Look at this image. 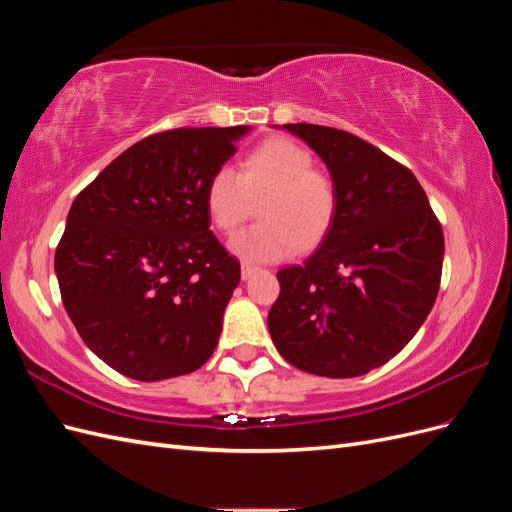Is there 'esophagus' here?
Instances as JSON below:
<instances>
[{
  "instance_id": "34e87169",
  "label": "esophagus",
  "mask_w": 512,
  "mask_h": 512,
  "mask_svg": "<svg viewBox=\"0 0 512 512\" xmlns=\"http://www.w3.org/2000/svg\"><path fill=\"white\" fill-rule=\"evenodd\" d=\"M256 271H258V267L250 265V262H243V265H241V277H243V280H250V277H252Z\"/></svg>"
}]
</instances>
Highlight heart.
Wrapping results in <instances>:
<instances>
[{
	"label": "heart",
	"mask_w": 512,
	"mask_h": 512,
	"mask_svg": "<svg viewBox=\"0 0 512 512\" xmlns=\"http://www.w3.org/2000/svg\"><path fill=\"white\" fill-rule=\"evenodd\" d=\"M314 158L290 138H269L241 164L213 170L205 188V207L215 228L235 230L250 196L270 192L258 209L262 224L230 239V250L243 260L275 262L309 250L327 235L337 209L333 179L312 168Z\"/></svg>",
	"instance_id": "obj_1"
}]
</instances>
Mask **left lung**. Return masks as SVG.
I'll use <instances>...</instances> for the list:
<instances>
[{"label":"left lung","instance_id":"1","mask_svg":"<svg viewBox=\"0 0 512 512\" xmlns=\"http://www.w3.org/2000/svg\"><path fill=\"white\" fill-rule=\"evenodd\" d=\"M327 164L335 218L303 265L277 271L267 324L307 374L354 378L391 361L436 303L444 235L412 170L344 130L288 123Z\"/></svg>","mask_w":512,"mask_h":512}]
</instances>
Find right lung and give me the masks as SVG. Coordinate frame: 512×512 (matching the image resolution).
<instances>
[{"mask_svg":"<svg viewBox=\"0 0 512 512\" xmlns=\"http://www.w3.org/2000/svg\"><path fill=\"white\" fill-rule=\"evenodd\" d=\"M250 126L151 134L74 198L55 273L87 348L156 382L213 354L241 267L209 230L205 188Z\"/></svg>","mask_w":512,"mask_h":512,"instance_id":"right-lung-1","label":"right lung"}]
</instances>
